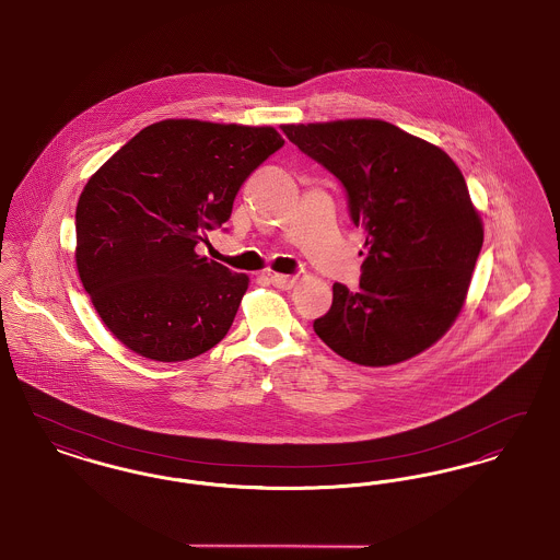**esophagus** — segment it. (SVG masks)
Masks as SVG:
<instances>
[{
  "label": "esophagus",
  "instance_id": "1",
  "mask_svg": "<svg viewBox=\"0 0 560 560\" xmlns=\"http://www.w3.org/2000/svg\"><path fill=\"white\" fill-rule=\"evenodd\" d=\"M292 275H279V272H275V275H270V283L275 285V288H279V290H290L293 285Z\"/></svg>",
  "mask_w": 560,
  "mask_h": 560
}]
</instances>
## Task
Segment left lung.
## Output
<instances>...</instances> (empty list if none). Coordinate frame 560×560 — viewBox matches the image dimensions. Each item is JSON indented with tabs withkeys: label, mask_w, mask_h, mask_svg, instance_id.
Here are the masks:
<instances>
[{
	"label": "left lung",
	"mask_w": 560,
	"mask_h": 560,
	"mask_svg": "<svg viewBox=\"0 0 560 560\" xmlns=\"http://www.w3.org/2000/svg\"><path fill=\"white\" fill-rule=\"evenodd\" d=\"M347 190L365 233L357 290L334 283L313 323L352 363L382 368L432 347L459 315L482 247V224L452 158L380 119L281 126Z\"/></svg>",
	"instance_id": "left-lung-1"
}]
</instances>
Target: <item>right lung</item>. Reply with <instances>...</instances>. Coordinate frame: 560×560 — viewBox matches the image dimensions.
<instances>
[{"label":"right lung","instance_id":"1","mask_svg":"<svg viewBox=\"0 0 560 560\" xmlns=\"http://www.w3.org/2000/svg\"><path fill=\"white\" fill-rule=\"evenodd\" d=\"M285 144L275 128L165 119L88 180L78 270L113 336L153 361H187L231 329L249 279L197 254L249 174Z\"/></svg>","mask_w":560,"mask_h":560}]
</instances>
